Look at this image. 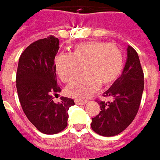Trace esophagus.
I'll use <instances>...</instances> for the list:
<instances>
[{"label": "esophagus", "instance_id": "34e87169", "mask_svg": "<svg viewBox=\"0 0 160 160\" xmlns=\"http://www.w3.org/2000/svg\"><path fill=\"white\" fill-rule=\"evenodd\" d=\"M74 102L76 104L80 105V104H85L86 102H87V100H80V99H76Z\"/></svg>", "mask_w": 160, "mask_h": 160}]
</instances>
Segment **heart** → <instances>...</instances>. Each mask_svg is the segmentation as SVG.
<instances>
[{
  "mask_svg": "<svg viewBox=\"0 0 160 160\" xmlns=\"http://www.w3.org/2000/svg\"><path fill=\"white\" fill-rule=\"evenodd\" d=\"M55 68L63 82L70 83L83 68L85 73L66 88L70 97L84 99L99 88L109 87L118 80L124 65L121 49L113 43L100 41L76 44L71 55L58 54L54 59Z\"/></svg>",
  "mask_w": 160,
  "mask_h": 160,
  "instance_id": "heart-1",
  "label": "heart"
}]
</instances>
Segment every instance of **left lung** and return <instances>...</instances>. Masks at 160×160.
Wrapping results in <instances>:
<instances>
[{"label":"left lung","instance_id":"obj_1","mask_svg":"<svg viewBox=\"0 0 160 160\" xmlns=\"http://www.w3.org/2000/svg\"><path fill=\"white\" fill-rule=\"evenodd\" d=\"M143 88V71L138 54L128 46L122 74L103 95L112 97V101L97 100L101 111L92 118V129L102 136H114L124 131L138 112Z\"/></svg>","mask_w":160,"mask_h":160}]
</instances>
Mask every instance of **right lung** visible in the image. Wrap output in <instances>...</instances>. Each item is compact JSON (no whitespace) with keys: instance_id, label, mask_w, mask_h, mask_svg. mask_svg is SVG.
Segmentation results:
<instances>
[{"instance_id":"obj_1","label":"right lung","mask_w":160,"mask_h":160,"mask_svg":"<svg viewBox=\"0 0 160 160\" xmlns=\"http://www.w3.org/2000/svg\"><path fill=\"white\" fill-rule=\"evenodd\" d=\"M59 40L54 36L32 42L21 54L16 86L25 116L40 132L55 135L67 127L68 110L74 105L72 98L62 97L56 103L53 95L61 91L57 81L54 59Z\"/></svg>"}]
</instances>
